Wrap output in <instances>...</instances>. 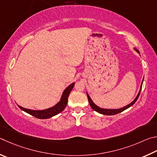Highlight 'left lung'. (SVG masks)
<instances>
[{
  "instance_id": "left-lung-1",
  "label": "left lung",
  "mask_w": 157,
  "mask_h": 157,
  "mask_svg": "<svg viewBox=\"0 0 157 157\" xmlns=\"http://www.w3.org/2000/svg\"><path fill=\"white\" fill-rule=\"evenodd\" d=\"M135 49V50L137 52H138V53H139V50H137V49ZM142 84H143V81H142V83L141 85V87H140L139 92L138 93V94H137L136 97L135 98V99H134L132 101V102L130 103V104H128V105L123 107V108H119V109H104V108H99V107L96 105V104L94 102H93V101L91 99V98L90 97L89 94L87 93V98H88L89 103H90V106H91V108L93 109H94V111L97 112H98V113H100V114H104V115H114V114H119V113H120V112L124 111L125 109L129 108H130V107H131L132 105H133L135 103V102L137 101V99H138V98L139 97L140 93H141V88H142Z\"/></svg>"
}]
</instances>
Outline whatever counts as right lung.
I'll list each match as a JSON object with an SVG mask.
<instances>
[{
    "instance_id": "obj_1",
    "label": "right lung",
    "mask_w": 157,
    "mask_h": 157,
    "mask_svg": "<svg viewBox=\"0 0 157 157\" xmlns=\"http://www.w3.org/2000/svg\"><path fill=\"white\" fill-rule=\"evenodd\" d=\"M74 84L75 83H72L64 90V92H63L62 97L60 98V100L59 102L56 105L50 108L43 109V110H33V109L24 108L20 105H18V108L21 109L22 110H23L24 112H27V113L31 114L32 116L36 118H38V119H49V118H51L52 117L55 116V115L59 114L60 112H61L63 109H65V108L67 104V99H68L69 94H70V93L71 92V90L73 89Z\"/></svg>"
}]
</instances>
